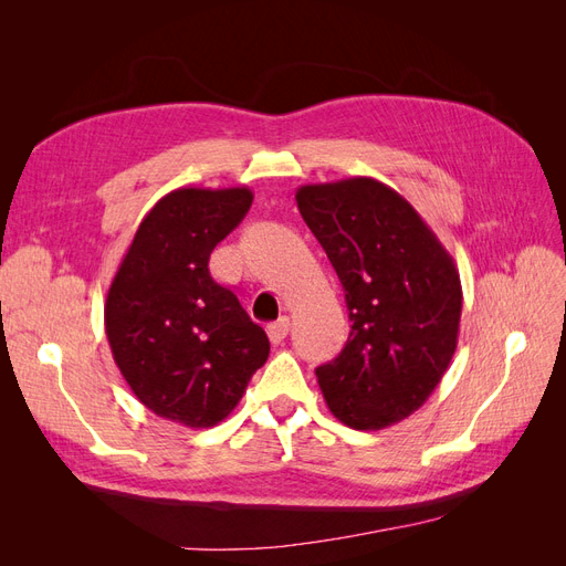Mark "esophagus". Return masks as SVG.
I'll return each mask as SVG.
<instances>
[{
	"label": "esophagus",
	"instance_id": "1",
	"mask_svg": "<svg viewBox=\"0 0 566 566\" xmlns=\"http://www.w3.org/2000/svg\"><path fill=\"white\" fill-rule=\"evenodd\" d=\"M287 331H290V318L287 316H281L276 323H271L266 328L269 339L273 342V345H281V342L287 337Z\"/></svg>",
	"mask_w": 566,
	"mask_h": 566
}]
</instances>
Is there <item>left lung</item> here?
I'll return each mask as SVG.
<instances>
[{
    "instance_id": "obj_1",
    "label": "left lung",
    "mask_w": 566,
    "mask_h": 566,
    "mask_svg": "<svg viewBox=\"0 0 566 566\" xmlns=\"http://www.w3.org/2000/svg\"><path fill=\"white\" fill-rule=\"evenodd\" d=\"M297 208L345 287L352 331L316 378L331 413L385 430L430 399L458 347L453 256L403 196L370 177L300 186Z\"/></svg>"
}]
</instances>
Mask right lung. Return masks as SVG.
<instances>
[{"label":"right lung","mask_w":566,"mask_h":566,"mask_svg":"<svg viewBox=\"0 0 566 566\" xmlns=\"http://www.w3.org/2000/svg\"><path fill=\"white\" fill-rule=\"evenodd\" d=\"M252 198L248 186L169 191L136 229L108 287L115 364L134 397L165 420L221 422L269 358L266 333L208 269Z\"/></svg>","instance_id":"1"}]
</instances>
